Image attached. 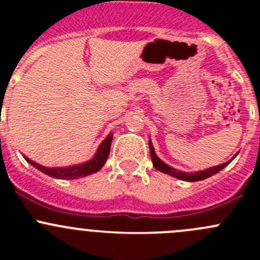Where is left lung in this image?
<instances>
[{
    "label": "left lung",
    "instance_id": "left-lung-1",
    "mask_svg": "<svg viewBox=\"0 0 260 260\" xmlns=\"http://www.w3.org/2000/svg\"><path fill=\"white\" fill-rule=\"evenodd\" d=\"M148 146H149V153H151V158H152V162H153L154 169L158 170V171H161V172H164V174L170 175V176H174V177H176V179H180V180H183V181H190V182H193V181L205 180V179H208V177L212 176V175L217 174L220 170H222L224 167H226L228 165L232 162V159L234 158L235 156H237V154H235V156L233 157L230 161L225 162V164H222V165H217V166L210 167V169L205 170V171H199V172H195V174H191V172H190V174H186V172L179 171V170H175L174 167H170L169 165H166L165 162H162L161 159H159L158 157L156 156V152H154L153 146H152L151 138H149Z\"/></svg>",
    "mask_w": 260,
    "mask_h": 260
}]
</instances>
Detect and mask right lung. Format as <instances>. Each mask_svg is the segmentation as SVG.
I'll return each mask as SVG.
<instances>
[{"label": "right lung", "instance_id": "1", "mask_svg": "<svg viewBox=\"0 0 260 260\" xmlns=\"http://www.w3.org/2000/svg\"><path fill=\"white\" fill-rule=\"evenodd\" d=\"M113 140V133L108 135V137L101 143L98 151L94 154L93 158L90 161L85 162V164L77 165V166H70V167H54V169H49V167H44L38 165L36 162L31 161L30 158L25 157L26 161L28 164L32 165L38 170H40L44 174L49 175V176L55 177V179H61V180H72L78 179V177L88 176V175L94 174V172L99 171L106 164L107 158H108L109 151H111V143Z\"/></svg>", "mask_w": 260, "mask_h": 260}]
</instances>
